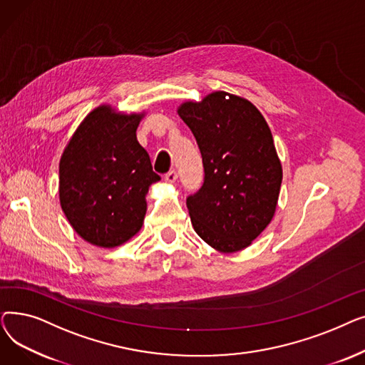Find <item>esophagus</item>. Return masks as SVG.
Returning a JSON list of instances; mask_svg holds the SVG:
<instances>
[{"instance_id":"34e87169","label":"esophagus","mask_w":365,"mask_h":365,"mask_svg":"<svg viewBox=\"0 0 365 365\" xmlns=\"http://www.w3.org/2000/svg\"><path fill=\"white\" fill-rule=\"evenodd\" d=\"M176 179H178V173H176V170H170L167 175L164 176V180L167 182V183H175L176 182Z\"/></svg>"}]
</instances>
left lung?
<instances>
[{"label": "left lung", "instance_id": "left-lung-1", "mask_svg": "<svg viewBox=\"0 0 365 365\" xmlns=\"http://www.w3.org/2000/svg\"><path fill=\"white\" fill-rule=\"evenodd\" d=\"M178 113L201 150L204 183L186 198L195 232L215 250L235 253L271 223L282 167L269 125L240 96L215 91L185 102Z\"/></svg>", "mask_w": 365, "mask_h": 365}]
</instances>
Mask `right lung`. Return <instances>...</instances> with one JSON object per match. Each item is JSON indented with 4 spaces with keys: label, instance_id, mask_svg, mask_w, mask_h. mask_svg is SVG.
<instances>
[{
    "label": "right lung",
    "instance_id": "obj_1",
    "mask_svg": "<svg viewBox=\"0 0 365 365\" xmlns=\"http://www.w3.org/2000/svg\"><path fill=\"white\" fill-rule=\"evenodd\" d=\"M143 115L101 105L83 120L62 153L61 205L73 231L93 245L113 248L136 235L149 186L161 180L136 138Z\"/></svg>",
    "mask_w": 365,
    "mask_h": 365
}]
</instances>
